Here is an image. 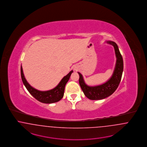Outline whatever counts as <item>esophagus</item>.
Returning <instances> with one entry per match:
<instances>
[{"mask_svg": "<svg viewBox=\"0 0 147 147\" xmlns=\"http://www.w3.org/2000/svg\"><path fill=\"white\" fill-rule=\"evenodd\" d=\"M74 70L75 71H77V69L76 67H75V68H74Z\"/></svg>", "mask_w": 147, "mask_h": 147, "instance_id": "esophagus-1", "label": "esophagus"}]
</instances>
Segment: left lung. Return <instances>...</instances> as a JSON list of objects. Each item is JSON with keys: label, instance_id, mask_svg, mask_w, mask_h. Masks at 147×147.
<instances>
[{"label": "left lung", "instance_id": "left-lung-1", "mask_svg": "<svg viewBox=\"0 0 147 147\" xmlns=\"http://www.w3.org/2000/svg\"><path fill=\"white\" fill-rule=\"evenodd\" d=\"M107 43L114 47L116 57L115 69L112 76L108 81L100 85L89 86L85 83L82 74L78 72L80 76L79 83L80 87L84 95L90 100H100L111 96L117 88L121 80L123 69V62L121 54L117 45L114 42L109 40Z\"/></svg>", "mask_w": 147, "mask_h": 147}]
</instances>
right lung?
Returning <instances> with one entry per match:
<instances>
[{
    "mask_svg": "<svg viewBox=\"0 0 147 147\" xmlns=\"http://www.w3.org/2000/svg\"><path fill=\"white\" fill-rule=\"evenodd\" d=\"M73 71L70 72L61 80L60 83L54 88L47 91H40L33 88L32 86L27 82L24 76L22 66H21V76L24 84L30 93L34 98L40 102L46 104H51L56 102L60 100L64 96V90L65 85L70 79L71 75Z\"/></svg>",
    "mask_w": 147,
    "mask_h": 147,
    "instance_id": "right-lung-1",
    "label": "right lung"
}]
</instances>
